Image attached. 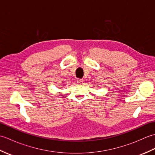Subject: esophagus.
<instances>
[{"label": "esophagus", "mask_w": 155, "mask_h": 155, "mask_svg": "<svg viewBox=\"0 0 155 155\" xmlns=\"http://www.w3.org/2000/svg\"><path fill=\"white\" fill-rule=\"evenodd\" d=\"M83 79H78L77 80V83H78V84H82L83 83Z\"/></svg>", "instance_id": "34e87169"}]
</instances>
